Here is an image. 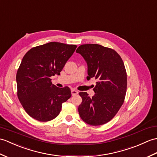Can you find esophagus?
I'll return each mask as SVG.
<instances>
[{"instance_id":"1","label":"esophagus","mask_w":157,"mask_h":157,"mask_svg":"<svg viewBox=\"0 0 157 157\" xmlns=\"http://www.w3.org/2000/svg\"><path fill=\"white\" fill-rule=\"evenodd\" d=\"M71 93H72V96H75V95H77V94L78 93V92L76 90H75V89H72L71 90Z\"/></svg>"}]
</instances>
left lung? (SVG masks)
Here are the masks:
<instances>
[{
  "instance_id": "obj_1",
  "label": "left lung",
  "mask_w": 157,
  "mask_h": 157,
  "mask_svg": "<svg viewBox=\"0 0 157 157\" xmlns=\"http://www.w3.org/2000/svg\"><path fill=\"white\" fill-rule=\"evenodd\" d=\"M88 66L87 79L98 82L95 95L80 92L82 103L78 110L81 119L91 126L109 121L123 105L127 89V74L122 59L114 50L99 44H83L76 51Z\"/></svg>"
}]
</instances>
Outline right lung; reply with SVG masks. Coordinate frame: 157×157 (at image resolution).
Wrapping results in <instances>:
<instances>
[{
  "instance_id": "right-lung-1",
  "label": "right lung",
  "mask_w": 157,
  "mask_h": 157,
  "mask_svg": "<svg viewBox=\"0 0 157 157\" xmlns=\"http://www.w3.org/2000/svg\"><path fill=\"white\" fill-rule=\"evenodd\" d=\"M76 45L50 42L33 47L24 56L17 72V97L29 116L40 121L54 120L71 98L68 86L58 88L50 77L60 75Z\"/></svg>"
}]
</instances>
